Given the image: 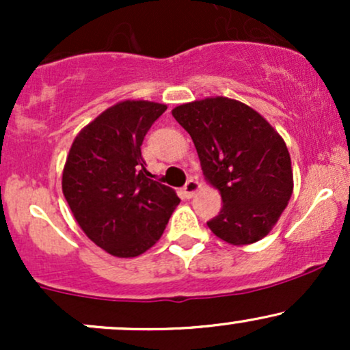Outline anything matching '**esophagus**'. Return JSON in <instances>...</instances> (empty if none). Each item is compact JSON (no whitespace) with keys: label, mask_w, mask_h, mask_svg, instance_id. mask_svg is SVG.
Segmentation results:
<instances>
[{"label":"esophagus","mask_w":350,"mask_h":350,"mask_svg":"<svg viewBox=\"0 0 350 350\" xmlns=\"http://www.w3.org/2000/svg\"><path fill=\"white\" fill-rule=\"evenodd\" d=\"M200 189V184L198 183L196 179H189L186 183V186H184V196H186L187 199L194 198V194L198 192Z\"/></svg>","instance_id":"esophagus-1"}]
</instances>
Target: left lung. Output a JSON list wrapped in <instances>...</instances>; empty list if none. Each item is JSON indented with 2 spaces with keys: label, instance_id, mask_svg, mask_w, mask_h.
<instances>
[{
  "label": "left lung",
  "instance_id": "1",
  "mask_svg": "<svg viewBox=\"0 0 350 350\" xmlns=\"http://www.w3.org/2000/svg\"><path fill=\"white\" fill-rule=\"evenodd\" d=\"M172 116L191 135L207 183L222 196L208 228L232 245L270 234L293 194L291 158L278 131L258 111L227 97L184 103Z\"/></svg>",
  "mask_w": 350,
  "mask_h": 350
}]
</instances>
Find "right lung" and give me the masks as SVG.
<instances>
[{"label":"right lung","mask_w":350,"mask_h":350,"mask_svg":"<svg viewBox=\"0 0 350 350\" xmlns=\"http://www.w3.org/2000/svg\"><path fill=\"white\" fill-rule=\"evenodd\" d=\"M163 103L124 100L88 123L72 143L62 192L85 235L120 258L161 239L179 198L146 170L142 144Z\"/></svg>","instance_id":"1"}]
</instances>
